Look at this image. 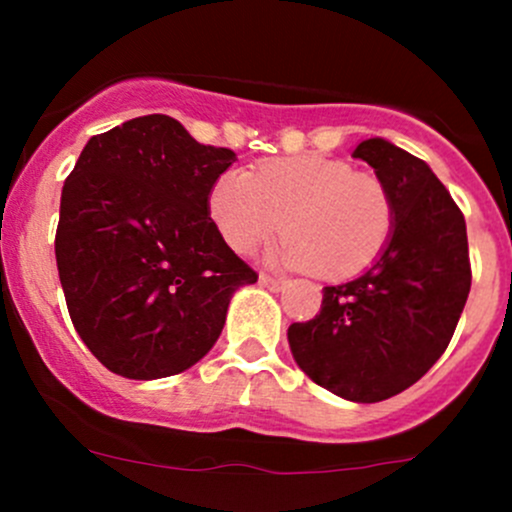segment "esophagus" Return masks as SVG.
<instances>
[{"instance_id": "esophagus-1", "label": "esophagus", "mask_w": 512, "mask_h": 512, "mask_svg": "<svg viewBox=\"0 0 512 512\" xmlns=\"http://www.w3.org/2000/svg\"><path fill=\"white\" fill-rule=\"evenodd\" d=\"M260 285L270 287V289H282L287 285V280H282V277H270V275H260Z\"/></svg>"}]
</instances>
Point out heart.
Wrapping results in <instances>:
<instances>
[{
	"label": "heart",
	"mask_w": 512,
	"mask_h": 512,
	"mask_svg": "<svg viewBox=\"0 0 512 512\" xmlns=\"http://www.w3.org/2000/svg\"><path fill=\"white\" fill-rule=\"evenodd\" d=\"M208 213L240 255L285 230L277 262L344 280L374 265L394 230V203L379 178L354 173L344 160L299 156L262 163L255 173L232 168L213 183Z\"/></svg>",
	"instance_id": "heart-1"
}]
</instances>
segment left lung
I'll use <instances>...</instances> for the list:
<instances>
[{
    "label": "left lung",
    "mask_w": 512,
    "mask_h": 512,
    "mask_svg": "<svg viewBox=\"0 0 512 512\" xmlns=\"http://www.w3.org/2000/svg\"><path fill=\"white\" fill-rule=\"evenodd\" d=\"M394 203V230L374 265L324 287L322 309L287 329L299 369L356 404L391 399L446 352L471 292L466 220L421 158L369 138L352 153Z\"/></svg>",
    "instance_id": "8db88e82"
}]
</instances>
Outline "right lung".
<instances>
[{
    "label": "right lung",
    "mask_w": 512,
    "mask_h": 512,
    "mask_svg": "<svg viewBox=\"0 0 512 512\" xmlns=\"http://www.w3.org/2000/svg\"><path fill=\"white\" fill-rule=\"evenodd\" d=\"M230 148L163 113L91 138L61 190L56 267L76 332L108 371L151 381L198 364L257 272L208 213Z\"/></svg>",
    "instance_id": "add662e5"
}]
</instances>
